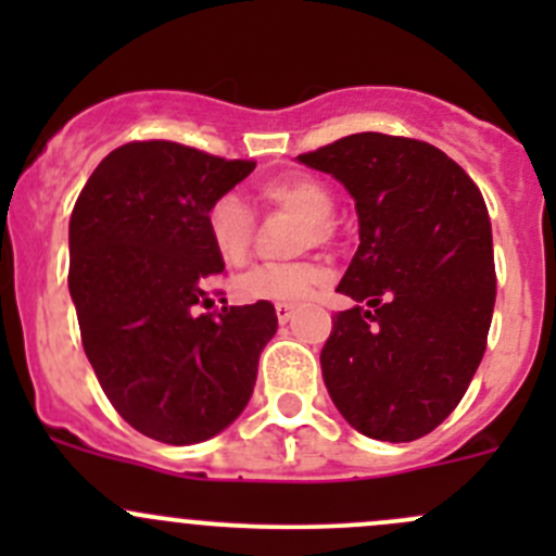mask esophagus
Wrapping results in <instances>:
<instances>
[{"label": "esophagus", "mask_w": 556, "mask_h": 556, "mask_svg": "<svg viewBox=\"0 0 556 556\" xmlns=\"http://www.w3.org/2000/svg\"><path fill=\"white\" fill-rule=\"evenodd\" d=\"M274 309H277L279 325H285V323H288V319L295 314V306H293V304H277V306H274Z\"/></svg>", "instance_id": "34e87169"}]
</instances>
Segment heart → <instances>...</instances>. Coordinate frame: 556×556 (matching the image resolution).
Returning a JSON list of instances; mask_svg holds the SVG:
<instances>
[{"mask_svg":"<svg viewBox=\"0 0 556 556\" xmlns=\"http://www.w3.org/2000/svg\"><path fill=\"white\" fill-rule=\"evenodd\" d=\"M261 195L266 204L279 206L301 217L299 250L323 247L330 242V220H333L336 201L328 185L319 182L312 174H282L266 179L261 185ZM206 231L212 244L226 263H242L250 255L252 233H255V215L250 204L239 193H223L212 201L206 212ZM325 282V271L312 261L295 263H261L247 268L233 282V293L244 304L255 301H274V304H306L317 295Z\"/></svg>","mask_w":556,"mask_h":556,"instance_id":"1","label":"heart"}]
</instances>
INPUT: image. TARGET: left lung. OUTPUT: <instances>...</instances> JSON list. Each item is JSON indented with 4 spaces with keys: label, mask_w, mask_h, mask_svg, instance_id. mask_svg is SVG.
I'll return each mask as SVG.
<instances>
[{
    "label": "left lung",
    "mask_w": 556,
    "mask_h": 556,
    "mask_svg": "<svg viewBox=\"0 0 556 556\" xmlns=\"http://www.w3.org/2000/svg\"><path fill=\"white\" fill-rule=\"evenodd\" d=\"M355 199L361 244L319 352L341 417L377 441L439 428L468 390L495 309L492 226L479 188L419 139L363 131L299 155Z\"/></svg>",
    "instance_id": "left-lung-1"
}]
</instances>
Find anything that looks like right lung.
I'll return each mask as SVG.
<instances>
[{"label":"right lung","instance_id":"add662e5","mask_svg":"<svg viewBox=\"0 0 556 556\" xmlns=\"http://www.w3.org/2000/svg\"><path fill=\"white\" fill-rule=\"evenodd\" d=\"M252 169L166 139L128 142L72 210L70 295L86 355L117 414L164 444L226 430L277 333L268 301L199 314L226 268L206 212Z\"/></svg>","mask_w":556,"mask_h":556}]
</instances>
